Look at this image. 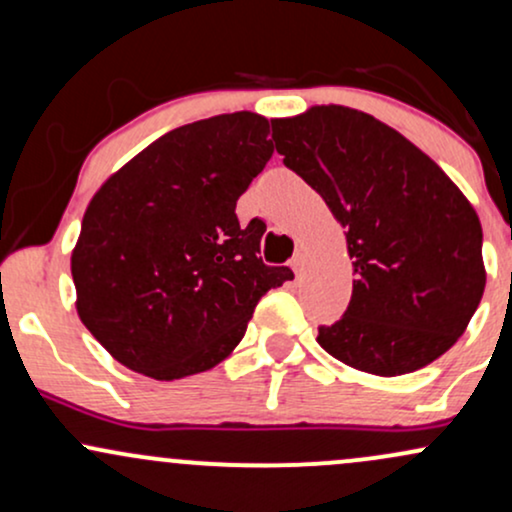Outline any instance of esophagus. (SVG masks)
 Wrapping results in <instances>:
<instances>
[{
	"instance_id": "1",
	"label": "esophagus",
	"mask_w": 512,
	"mask_h": 512,
	"mask_svg": "<svg viewBox=\"0 0 512 512\" xmlns=\"http://www.w3.org/2000/svg\"><path fill=\"white\" fill-rule=\"evenodd\" d=\"M303 264H305V260H303V255H296L291 260V269L293 272H296V276H301V272H303Z\"/></svg>"
}]
</instances>
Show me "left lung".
Returning <instances> with one entry per match:
<instances>
[{
  "label": "left lung",
  "instance_id": "1",
  "mask_svg": "<svg viewBox=\"0 0 512 512\" xmlns=\"http://www.w3.org/2000/svg\"><path fill=\"white\" fill-rule=\"evenodd\" d=\"M276 151L344 228L354 291L320 327L327 354L395 378L443 356L486 286L481 223L433 158L385 122L344 105L272 120Z\"/></svg>",
  "mask_w": 512,
  "mask_h": 512
}]
</instances>
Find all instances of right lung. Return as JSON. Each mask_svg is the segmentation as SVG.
Returning a JSON list of instances; mask_svg holds the SVG:
<instances>
[{
  "label": "right lung",
  "instance_id": "add662e5",
  "mask_svg": "<svg viewBox=\"0 0 512 512\" xmlns=\"http://www.w3.org/2000/svg\"><path fill=\"white\" fill-rule=\"evenodd\" d=\"M269 132L250 110L178 127L91 197L72 250L76 313L122 366L154 380L219 366L264 293L293 279L257 257L264 223L236 216L274 154Z\"/></svg>",
  "mask_w": 512,
  "mask_h": 512
}]
</instances>
